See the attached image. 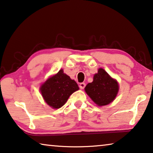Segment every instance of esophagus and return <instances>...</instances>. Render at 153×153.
<instances>
[{
    "mask_svg": "<svg viewBox=\"0 0 153 153\" xmlns=\"http://www.w3.org/2000/svg\"><path fill=\"white\" fill-rule=\"evenodd\" d=\"M85 86H86V84L84 83V82H82V83L79 84V88H80L81 89H84V87H85Z\"/></svg>",
    "mask_w": 153,
    "mask_h": 153,
    "instance_id": "esophagus-1",
    "label": "esophagus"
}]
</instances>
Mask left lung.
Returning a JSON list of instances; mask_svg holds the SVG:
<instances>
[{
    "label": "left lung",
    "instance_id": "obj_1",
    "mask_svg": "<svg viewBox=\"0 0 153 153\" xmlns=\"http://www.w3.org/2000/svg\"><path fill=\"white\" fill-rule=\"evenodd\" d=\"M86 94L99 106L107 105L114 100L119 86L118 82L113 79L103 69H99L94 74L93 81L85 87Z\"/></svg>",
    "mask_w": 153,
    "mask_h": 153
}]
</instances>
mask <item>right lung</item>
<instances>
[{
  "instance_id": "add662e5",
  "label": "right lung",
  "mask_w": 153,
  "mask_h": 153,
  "mask_svg": "<svg viewBox=\"0 0 153 153\" xmlns=\"http://www.w3.org/2000/svg\"><path fill=\"white\" fill-rule=\"evenodd\" d=\"M77 90H79L77 84L64 74L62 69L50 77L40 87L45 103L54 109L61 108L70 95Z\"/></svg>"
}]
</instances>
